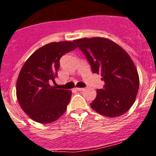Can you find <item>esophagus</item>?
<instances>
[{
	"instance_id": "esophagus-1",
	"label": "esophagus",
	"mask_w": 156,
	"mask_h": 156,
	"mask_svg": "<svg viewBox=\"0 0 156 156\" xmlns=\"http://www.w3.org/2000/svg\"><path fill=\"white\" fill-rule=\"evenodd\" d=\"M76 89L80 92V91H83V90H84V88H83V87H76Z\"/></svg>"
}]
</instances>
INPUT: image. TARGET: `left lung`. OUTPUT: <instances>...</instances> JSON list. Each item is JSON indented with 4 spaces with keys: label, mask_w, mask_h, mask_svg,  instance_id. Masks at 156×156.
<instances>
[{
    "label": "left lung",
    "mask_w": 156,
    "mask_h": 156,
    "mask_svg": "<svg viewBox=\"0 0 156 156\" xmlns=\"http://www.w3.org/2000/svg\"><path fill=\"white\" fill-rule=\"evenodd\" d=\"M85 55L92 73L100 74L104 88L96 90L91 107L107 117L122 115L136 100L140 78L132 58L119 45L103 37L73 41Z\"/></svg>",
    "instance_id": "1"
}]
</instances>
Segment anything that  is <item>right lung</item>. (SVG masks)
I'll list each match as a JSON object with an SVG mask.
<instances>
[{"mask_svg":"<svg viewBox=\"0 0 156 156\" xmlns=\"http://www.w3.org/2000/svg\"><path fill=\"white\" fill-rule=\"evenodd\" d=\"M76 48L71 41L52 42L36 50L23 65L16 80V97L34 121L52 123L65 112L72 92L50 83L57 77L61 56Z\"/></svg>","mask_w":156,"mask_h":156,"instance_id":"right-lung-1","label":"right lung"}]
</instances>
